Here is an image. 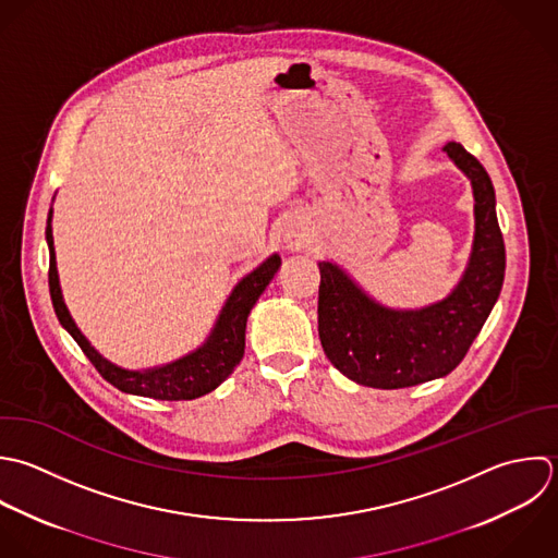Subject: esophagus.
<instances>
[{
    "instance_id": "esophagus-1",
    "label": "esophagus",
    "mask_w": 558,
    "mask_h": 558,
    "mask_svg": "<svg viewBox=\"0 0 558 558\" xmlns=\"http://www.w3.org/2000/svg\"><path fill=\"white\" fill-rule=\"evenodd\" d=\"M284 241L289 252H302L308 245V232L304 228H293L284 234Z\"/></svg>"
}]
</instances>
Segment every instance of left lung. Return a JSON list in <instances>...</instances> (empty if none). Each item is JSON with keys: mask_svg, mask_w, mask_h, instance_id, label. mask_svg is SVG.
Returning a JSON list of instances; mask_svg holds the SVG:
<instances>
[{"mask_svg": "<svg viewBox=\"0 0 558 558\" xmlns=\"http://www.w3.org/2000/svg\"><path fill=\"white\" fill-rule=\"evenodd\" d=\"M444 151L472 180L476 217L468 269L446 300L417 311L387 308L339 265L319 263L322 348L359 385L402 389L448 376L465 359L500 298L507 254L492 178L461 143L450 141Z\"/></svg>", "mask_w": 558, "mask_h": 558, "instance_id": "8db88e82", "label": "left lung"}]
</instances>
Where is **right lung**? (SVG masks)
<instances>
[{"label": "right lung", "mask_w": 558, "mask_h": 558, "mask_svg": "<svg viewBox=\"0 0 558 558\" xmlns=\"http://www.w3.org/2000/svg\"><path fill=\"white\" fill-rule=\"evenodd\" d=\"M45 239L49 247V295L56 311L58 322L62 328L75 339V343L82 348L86 359L95 365V369L101 374L104 380H108L112 387H117L123 393L154 398V400H195L199 396L210 393L217 389L241 363L245 352V324L252 306L260 298V293L267 289L271 278L276 276L280 267V256H269L260 267H256L252 274H247L230 293L226 306L219 313V319L206 339L202 348L195 352L143 372H132L117 367L114 363L106 361L80 332L75 322L71 319L60 282H58V269H56V254H53V236H51V210L47 217Z\"/></svg>", "instance_id": "right-lung-1"}]
</instances>
